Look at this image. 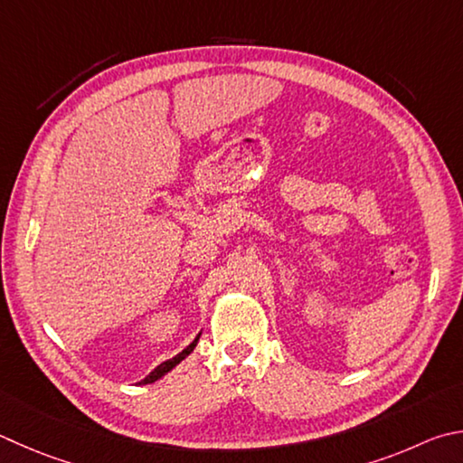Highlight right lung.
Masks as SVG:
<instances>
[{
	"label": "right lung",
	"instance_id": "right-lung-1",
	"mask_svg": "<svg viewBox=\"0 0 463 463\" xmlns=\"http://www.w3.org/2000/svg\"><path fill=\"white\" fill-rule=\"evenodd\" d=\"M200 334H203V332H200ZM200 334L196 335V338L194 340H192L190 344H188V346L186 348H184L182 352H180V354H175L174 358H170V360H165V363H162V364H159V366H156L154 368V371H151L146 378H144V381H141L139 384H151V383H156V381H159V378H162V376H165L167 373H170L172 371V368H175V366H178L180 363H182V360L184 358H186V356H190V352L192 350H194L196 348V344H198V340H200Z\"/></svg>",
	"mask_w": 463,
	"mask_h": 463
}]
</instances>
